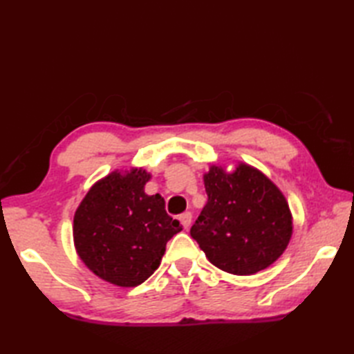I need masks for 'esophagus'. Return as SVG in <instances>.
<instances>
[{"label": "esophagus", "instance_id": "esophagus-1", "mask_svg": "<svg viewBox=\"0 0 354 354\" xmlns=\"http://www.w3.org/2000/svg\"><path fill=\"white\" fill-rule=\"evenodd\" d=\"M179 222H181L184 230H189L190 225H192V213L181 214V217H179Z\"/></svg>", "mask_w": 354, "mask_h": 354}]
</instances>
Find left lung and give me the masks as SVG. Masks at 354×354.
I'll return each mask as SVG.
<instances>
[{
    "mask_svg": "<svg viewBox=\"0 0 354 354\" xmlns=\"http://www.w3.org/2000/svg\"><path fill=\"white\" fill-rule=\"evenodd\" d=\"M207 205L190 230L207 259L232 275L269 268L288 248L293 217L283 192L254 165L212 164L204 173Z\"/></svg>",
    "mask_w": 354,
    "mask_h": 354,
    "instance_id": "left-lung-1",
    "label": "left lung"
}]
</instances>
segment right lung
I'll return each instance as SVG.
<instances>
[{
    "instance_id": "obj_1",
    "label": "right lung",
    "mask_w": 354,
    "mask_h": 354,
    "mask_svg": "<svg viewBox=\"0 0 354 354\" xmlns=\"http://www.w3.org/2000/svg\"><path fill=\"white\" fill-rule=\"evenodd\" d=\"M152 173L115 169L91 185L73 221L79 259L102 280L135 288L158 269L183 225L165 213L161 194H147Z\"/></svg>"
}]
</instances>
